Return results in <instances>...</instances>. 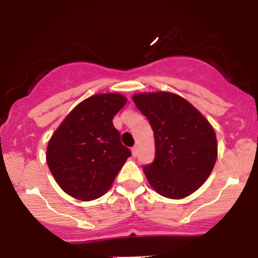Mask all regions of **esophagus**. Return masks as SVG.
<instances>
[{
    "label": "esophagus",
    "mask_w": 258,
    "mask_h": 258,
    "mask_svg": "<svg viewBox=\"0 0 258 258\" xmlns=\"http://www.w3.org/2000/svg\"><path fill=\"white\" fill-rule=\"evenodd\" d=\"M131 152H132V155H134V157H137V147H132Z\"/></svg>",
    "instance_id": "obj_1"
}]
</instances>
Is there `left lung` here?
Segmentation results:
<instances>
[{"mask_svg":"<svg viewBox=\"0 0 258 258\" xmlns=\"http://www.w3.org/2000/svg\"><path fill=\"white\" fill-rule=\"evenodd\" d=\"M132 99L154 132V161L143 168L147 180L164 197L189 196L205 183L216 164L213 127L191 103L174 93H138Z\"/></svg>","mask_w":258,"mask_h":258,"instance_id":"obj_1","label":"left lung"}]
</instances>
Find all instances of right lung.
<instances>
[{
    "label": "right lung",
    "instance_id": "1",
    "mask_svg": "<svg viewBox=\"0 0 258 258\" xmlns=\"http://www.w3.org/2000/svg\"><path fill=\"white\" fill-rule=\"evenodd\" d=\"M126 101L118 93L93 95L79 103L51 136L47 165L67 195L92 201L111 187L131 155L112 123Z\"/></svg>",
    "mask_w": 258,
    "mask_h": 258
}]
</instances>
